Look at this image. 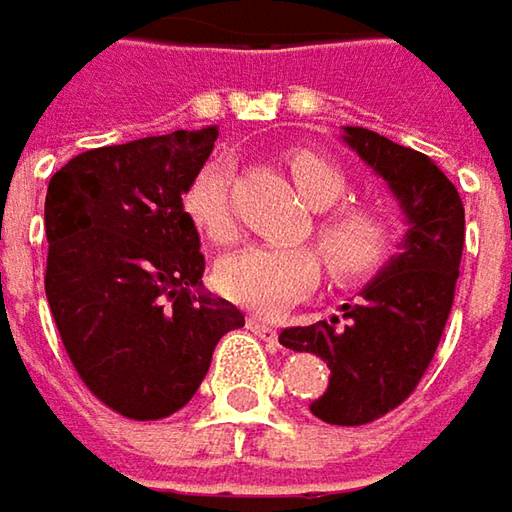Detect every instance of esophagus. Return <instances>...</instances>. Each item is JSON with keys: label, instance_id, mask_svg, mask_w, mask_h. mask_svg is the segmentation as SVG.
Masks as SVG:
<instances>
[{"label": "esophagus", "instance_id": "obj_1", "mask_svg": "<svg viewBox=\"0 0 512 512\" xmlns=\"http://www.w3.org/2000/svg\"><path fill=\"white\" fill-rule=\"evenodd\" d=\"M247 328L256 334V337H262L265 343H276V325L268 320H262V317H247Z\"/></svg>", "mask_w": 512, "mask_h": 512}]
</instances>
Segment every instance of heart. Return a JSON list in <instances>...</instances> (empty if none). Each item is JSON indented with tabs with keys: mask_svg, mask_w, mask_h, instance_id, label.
Returning <instances> with one entry per match:
<instances>
[{
	"mask_svg": "<svg viewBox=\"0 0 512 512\" xmlns=\"http://www.w3.org/2000/svg\"><path fill=\"white\" fill-rule=\"evenodd\" d=\"M288 167L302 198L311 207L325 210L314 224V242L331 279L340 285H360L383 273L400 244L395 218L374 204L334 208V203L348 195V178L343 169L317 152H291ZM184 210L210 242H233L239 233L233 210V167L227 161H210L198 169L184 192ZM320 253L308 244H250L218 262V291L230 302L259 314H279L314 291L322 273Z\"/></svg>",
	"mask_w": 512,
	"mask_h": 512,
	"instance_id": "b5f03b06",
	"label": "heart"
}]
</instances>
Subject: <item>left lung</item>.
Instances as JSON below:
<instances>
[{"label":"left lung","instance_id":"1","mask_svg":"<svg viewBox=\"0 0 512 512\" xmlns=\"http://www.w3.org/2000/svg\"><path fill=\"white\" fill-rule=\"evenodd\" d=\"M345 141L389 181L409 216L406 250L360 302L343 305V317L285 328L279 343L328 363L331 383L311 403L320 421L363 426L412 395L438 351L464 253V204L423 152L360 126H348Z\"/></svg>","mask_w":512,"mask_h":512}]
</instances>
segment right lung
<instances>
[{"label":"right lung","mask_w":512,"mask_h":512,"mask_svg":"<svg viewBox=\"0 0 512 512\" xmlns=\"http://www.w3.org/2000/svg\"><path fill=\"white\" fill-rule=\"evenodd\" d=\"M216 126L100 146L51 175L45 296L65 354L91 395L132 421L175 415L213 348L244 317L198 294L204 253L184 192Z\"/></svg>","instance_id":"add662e5"}]
</instances>
